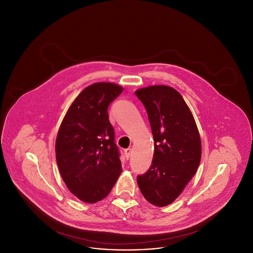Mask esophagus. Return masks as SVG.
<instances>
[{
  "mask_svg": "<svg viewBox=\"0 0 253 253\" xmlns=\"http://www.w3.org/2000/svg\"><path fill=\"white\" fill-rule=\"evenodd\" d=\"M131 153H132V150H131V149H126V150L124 151L125 157H127V158H129V157H130V156H131Z\"/></svg>",
  "mask_w": 253,
  "mask_h": 253,
  "instance_id": "esophagus-1",
  "label": "esophagus"
}]
</instances>
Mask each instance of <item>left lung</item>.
Listing matches in <instances>:
<instances>
[{
  "instance_id": "obj_1",
  "label": "left lung",
  "mask_w": 253,
  "mask_h": 253,
  "mask_svg": "<svg viewBox=\"0 0 253 253\" xmlns=\"http://www.w3.org/2000/svg\"><path fill=\"white\" fill-rule=\"evenodd\" d=\"M147 110L155 141L148 171L137 176L145 199L157 207L171 204L193 178L201 160V139L183 96L167 85L137 89Z\"/></svg>"
}]
</instances>
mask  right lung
I'll list each match as a JSON object with an SVG mask.
<instances>
[{"label": "right lung", "mask_w": 253, "mask_h": 253, "mask_svg": "<svg viewBox=\"0 0 253 253\" xmlns=\"http://www.w3.org/2000/svg\"><path fill=\"white\" fill-rule=\"evenodd\" d=\"M122 91L123 87L113 83L87 86L67 110L57 134L60 175L68 190L85 203L104 199L122 171L107 112Z\"/></svg>", "instance_id": "1"}]
</instances>
